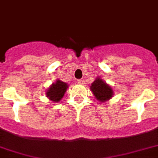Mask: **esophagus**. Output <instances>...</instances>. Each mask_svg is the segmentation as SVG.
<instances>
[{
	"instance_id": "34e87169",
	"label": "esophagus",
	"mask_w": 158,
	"mask_h": 158,
	"mask_svg": "<svg viewBox=\"0 0 158 158\" xmlns=\"http://www.w3.org/2000/svg\"><path fill=\"white\" fill-rule=\"evenodd\" d=\"M78 83H79V84H84V80L83 79H80L78 80Z\"/></svg>"
}]
</instances>
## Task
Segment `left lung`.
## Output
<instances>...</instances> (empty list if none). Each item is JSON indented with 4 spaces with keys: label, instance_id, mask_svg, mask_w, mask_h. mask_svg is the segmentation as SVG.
<instances>
[{
    "label": "left lung",
    "instance_id": "obj_1",
    "mask_svg": "<svg viewBox=\"0 0 158 158\" xmlns=\"http://www.w3.org/2000/svg\"><path fill=\"white\" fill-rule=\"evenodd\" d=\"M91 90L95 97L100 102L108 100L113 96V90L101 79H96L92 84Z\"/></svg>",
    "mask_w": 158,
    "mask_h": 158
}]
</instances>
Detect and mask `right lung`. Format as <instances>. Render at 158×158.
Instances as JSON below:
<instances>
[{
  "instance_id": "right-lung-1",
  "label": "right lung",
  "mask_w": 158,
  "mask_h": 158,
  "mask_svg": "<svg viewBox=\"0 0 158 158\" xmlns=\"http://www.w3.org/2000/svg\"><path fill=\"white\" fill-rule=\"evenodd\" d=\"M67 88H68L67 84L60 81V80H57L55 84H52L48 89L46 92L47 97L54 102H59L63 98Z\"/></svg>"
}]
</instances>
